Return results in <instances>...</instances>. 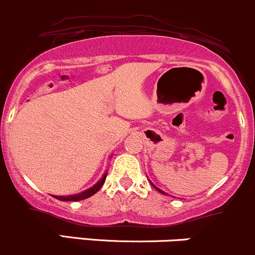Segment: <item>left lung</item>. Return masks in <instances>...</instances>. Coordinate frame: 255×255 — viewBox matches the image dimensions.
Returning a JSON list of instances; mask_svg holds the SVG:
<instances>
[{"label":"left lung","instance_id":"8db88e82","mask_svg":"<svg viewBox=\"0 0 255 255\" xmlns=\"http://www.w3.org/2000/svg\"><path fill=\"white\" fill-rule=\"evenodd\" d=\"M152 185H153V183H152ZM153 187H154V188H155V190H158V191H159V192H160V193H163V194H166L165 192H164V191H161V190H159V188H158V187H155V186H154V185H153Z\"/></svg>","mask_w":255,"mask_h":255}]
</instances>
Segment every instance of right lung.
<instances>
[{
	"label": "right lung",
	"instance_id": "1",
	"mask_svg": "<svg viewBox=\"0 0 255 255\" xmlns=\"http://www.w3.org/2000/svg\"><path fill=\"white\" fill-rule=\"evenodd\" d=\"M106 177H107V172L102 176V179L100 180L97 183H95L92 187H90L89 190L84 191V192L78 193V194H70V196H53L54 198H57L58 201H65V202H76V201H83V199L89 198V197L94 196L95 193L98 192L101 187L103 186V183L106 181Z\"/></svg>",
	"mask_w": 255,
	"mask_h": 255
}]
</instances>
